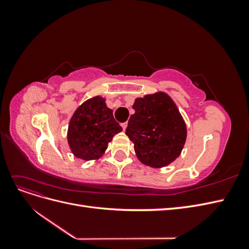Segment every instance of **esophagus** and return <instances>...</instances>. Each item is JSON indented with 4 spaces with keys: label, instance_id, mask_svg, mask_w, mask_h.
Instances as JSON below:
<instances>
[{
    "label": "esophagus",
    "instance_id": "1",
    "mask_svg": "<svg viewBox=\"0 0 249 249\" xmlns=\"http://www.w3.org/2000/svg\"><path fill=\"white\" fill-rule=\"evenodd\" d=\"M126 126H127V123H123L122 124V127L124 129V131L126 129Z\"/></svg>",
    "mask_w": 249,
    "mask_h": 249
}]
</instances>
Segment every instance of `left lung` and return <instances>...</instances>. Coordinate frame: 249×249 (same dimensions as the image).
<instances>
[{
    "mask_svg": "<svg viewBox=\"0 0 249 249\" xmlns=\"http://www.w3.org/2000/svg\"><path fill=\"white\" fill-rule=\"evenodd\" d=\"M125 135L138 160L153 168L168 166L184 148L187 125L171 97L163 91L137 97Z\"/></svg>",
    "mask_w": 249,
    "mask_h": 249,
    "instance_id": "8db88e82",
    "label": "left lung"
}]
</instances>
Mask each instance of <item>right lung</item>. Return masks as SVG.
<instances>
[{
    "instance_id": "add662e5",
    "label": "right lung",
    "mask_w": 249,
    "mask_h": 249,
    "mask_svg": "<svg viewBox=\"0 0 249 249\" xmlns=\"http://www.w3.org/2000/svg\"><path fill=\"white\" fill-rule=\"evenodd\" d=\"M123 131L113 111L101 95L83 103L72 114L67 142L74 157L84 161L97 160L105 154L115 134Z\"/></svg>"
}]
</instances>
